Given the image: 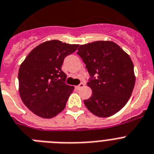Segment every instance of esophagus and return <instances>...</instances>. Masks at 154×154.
<instances>
[{"instance_id":"1","label":"esophagus","mask_w":154,"mask_h":154,"mask_svg":"<svg viewBox=\"0 0 154 154\" xmlns=\"http://www.w3.org/2000/svg\"><path fill=\"white\" fill-rule=\"evenodd\" d=\"M84 86H85V84H84V83H80L79 86H76V89H77V90H80L81 88L84 87Z\"/></svg>"}]
</instances>
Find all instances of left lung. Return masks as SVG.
Returning <instances> with one entry per match:
<instances>
[{
    "instance_id": "8db88e82",
    "label": "left lung",
    "mask_w": 154,
    "mask_h": 154,
    "mask_svg": "<svg viewBox=\"0 0 154 154\" xmlns=\"http://www.w3.org/2000/svg\"><path fill=\"white\" fill-rule=\"evenodd\" d=\"M90 75L87 86L92 97L84 100L88 110L100 118L119 111L129 100L136 77L132 60L112 41L80 45L77 52Z\"/></svg>"
}]
</instances>
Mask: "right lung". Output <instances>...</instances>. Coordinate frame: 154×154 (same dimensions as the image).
Listing matches in <instances>:
<instances>
[{
  "label": "right lung",
  "mask_w": 154,
  "mask_h": 154,
  "mask_svg": "<svg viewBox=\"0 0 154 154\" xmlns=\"http://www.w3.org/2000/svg\"><path fill=\"white\" fill-rule=\"evenodd\" d=\"M78 47L57 39L46 41L35 47L21 64L19 94L35 115L51 118L64 109L74 86L65 83L67 75L61 66L65 57Z\"/></svg>",
  "instance_id": "add662e5"
}]
</instances>
